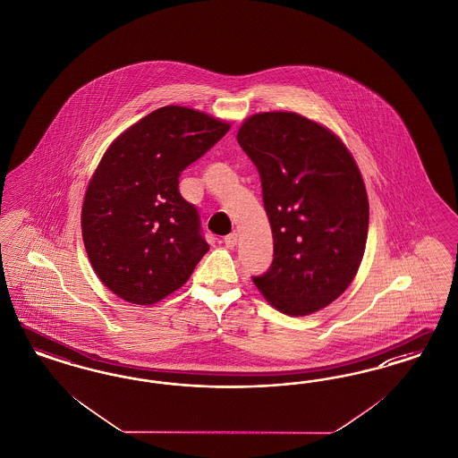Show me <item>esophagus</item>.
Instances as JSON below:
<instances>
[{
  "label": "esophagus",
  "mask_w": 458,
  "mask_h": 458,
  "mask_svg": "<svg viewBox=\"0 0 458 458\" xmlns=\"http://www.w3.org/2000/svg\"><path fill=\"white\" fill-rule=\"evenodd\" d=\"M223 242H225V245H226V247H228V249H233V247H235V245H237V242H238L237 232H233V233H230V235H226V237H225V240H223Z\"/></svg>",
  "instance_id": "esophagus-1"
}]
</instances>
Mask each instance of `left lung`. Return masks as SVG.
<instances>
[{"instance_id":"left-lung-1","label":"left lung","mask_w":458,"mask_h":458,"mask_svg":"<svg viewBox=\"0 0 458 458\" xmlns=\"http://www.w3.org/2000/svg\"><path fill=\"white\" fill-rule=\"evenodd\" d=\"M237 140L262 182L274 259L253 284L281 313L328 306L362 262L369 199L352 154L328 128L298 113H259Z\"/></svg>"}]
</instances>
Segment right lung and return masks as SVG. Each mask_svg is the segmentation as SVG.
Instances as JSON below:
<instances>
[{"label":"right lung","mask_w":458,"mask_h":458,"mask_svg":"<svg viewBox=\"0 0 458 458\" xmlns=\"http://www.w3.org/2000/svg\"><path fill=\"white\" fill-rule=\"evenodd\" d=\"M230 125L201 111L164 106L123 131L105 152L84 196L81 228L101 283L131 304L177 291L209 245L179 175Z\"/></svg>","instance_id":"add662e5"}]
</instances>
